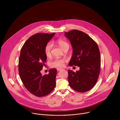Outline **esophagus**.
I'll return each mask as SVG.
<instances>
[{"label": "esophagus", "mask_w": 120, "mask_h": 120, "mask_svg": "<svg viewBox=\"0 0 120 120\" xmlns=\"http://www.w3.org/2000/svg\"><path fill=\"white\" fill-rule=\"evenodd\" d=\"M62 69H63L62 68H57V70L58 71H61V70H62Z\"/></svg>", "instance_id": "esophagus-1"}]
</instances>
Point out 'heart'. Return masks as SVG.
<instances>
[{
  "label": "heart",
  "instance_id": "heart-1",
  "mask_svg": "<svg viewBox=\"0 0 120 120\" xmlns=\"http://www.w3.org/2000/svg\"><path fill=\"white\" fill-rule=\"evenodd\" d=\"M56 43L63 49L66 45H69L66 42L61 39H58L56 41ZM51 48H52V44L51 43H47L44 49L45 54L46 57H49L51 56ZM65 61L66 60L65 59L56 58L52 61H51L49 64L50 67L52 68H61L64 66Z\"/></svg>",
  "mask_w": 120,
  "mask_h": 120
}]
</instances>
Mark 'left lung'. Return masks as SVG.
I'll use <instances>...</instances> for the list:
<instances>
[{"mask_svg": "<svg viewBox=\"0 0 120 120\" xmlns=\"http://www.w3.org/2000/svg\"><path fill=\"white\" fill-rule=\"evenodd\" d=\"M73 47V54L68 64L77 66L79 71L68 70V81L70 86L78 92L92 89L100 72L101 56L96 43L87 34L77 30L64 32Z\"/></svg>", "mask_w": 120, "mask_h": 120, "instance_id": "8db88e82", "label": "left lung"}]
</instances>
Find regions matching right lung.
<instances>
[{"label":"right lung","instance_id":"right-lung-1","mask_svg":"<svg viewBox=\"0 0 120 120\" xmlns=\"http://www.w3.org/2000/svg\"><path fill=\"white\" fill-rule=\"evenodd\" d=\"M55 34L37 33L30 37L21 49L19 63L20 79L26 89L38 97L48 94L56 85V69H50L49 74L44 75L40 72L47 59L45 47Z\"/></svg>","mask_w":120,"mask_h":120}]
</instances>
